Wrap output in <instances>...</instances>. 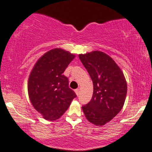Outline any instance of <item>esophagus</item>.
I'll return each instance as SVG.
<instances>
[{
	"label": "esophagus",
	"mask_w": 152,
	"mask_h": 152,
	"mask_svg": "<svg viewBox=\"0 0 152 152\" xmlns=\"http://www.w3.org/2000/svg\"><path fill=\"white\" fill-rule=\"evenodd\" d=\"M75 92L77 95L78 96V95H79V94H80V89H79V88H76V89L75 90Z\"/></svg>",
	"instance_id": "obj_1"
}]
</instances>
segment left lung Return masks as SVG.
Returning <instances> with one entry per match:
<instances>
[{
	"label": "left lung",
	"instance_id": "obj_1",
	"mask_svg": "<svg viewBox=\"0 0 152 152\" xmlns=\"http://www.w3.org/2000/svg\"><path fill=\"white\" fill-rule=\"evenodd\" d=\"M79 58L94 84L91 99L82 106V110L90 122L102 126L123 107L127 93L126 82L121 69L105 53L94 51L80 54Z\"/></svg>",
	"mask_w": 152,
	"mask_h": 152
}]
</instances>
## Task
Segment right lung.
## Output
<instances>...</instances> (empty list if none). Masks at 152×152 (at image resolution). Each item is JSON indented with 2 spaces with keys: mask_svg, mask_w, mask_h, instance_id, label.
<instances>
[{
  "mask_svg": "<svg viewBox=\"0 0 152 152\" xmlns=\"http://www.w3.org/2000/svg\"><path fill=\"white\" fill-rule=\"evenodd\" d=\"M75 55L61 49H54L43 55L29 76L28 91L30 100L47 120L58 119L68 110L77 95L69 87L64 72Z\"/></svg>",
  "mask_w": 152,
  "mask_h": 152,
  "instance_id": "obj_1",
  "label": "right lung"
}]
</instances>
